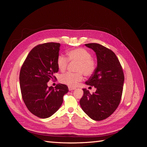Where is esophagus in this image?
Returning <instances> with one entry per match:
<instances>
[{"mask_svg":"<svg viewBox=\"0 0 147 147\" xmlns=\"http://www.w3.org/2000/svg\"><path fill=\"white\" fill-rule=\"evenodd\" d=\"M75 89V88H72V87H69V91H73Z\"/></svg>","mask_w":147,"mask_h":147,"instance_id":"1","label":"esophagus"}]
</instances>
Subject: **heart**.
<instances>
[{"label":"heart","mask_w":147,"mask_h":147,"mask_svg":"<svg viewBox=\"0 0 147 147\" xmlns=\"http://www.w3.org/2000/svg\"><path fill=\"white\" fill-rule=\"evenodd\" d=\"M67 57L59 55L57 59V67L61 72H64L67 67L69 61L77 63L75 70L77 73H67L60 77V82L69 87H75L83 80V74L85 76H91L95 72L96 62L92 58L90 52L82 48L71 50L67 53Z\"/></svg>","instance_id":"1"}]
</instances>
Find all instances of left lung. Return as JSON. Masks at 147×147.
I'll use <instances>...</instances> for the list:
<instances>
[{
  "instance_id": "left-lung-1",
  "label": "left lung",
  "mask_w": 147,
  "mask_h": 147,
  "mask_svg": "<svg viewBox=\"0 0 147 147\" xmlns=\"http://www.w3.org/2000/svg\"><path fill=\"white\" fill-rule=\"evenodd\" d=\"M85 45L94 50L97 56L95 72L86 82L88 85L94 86L96 91L91 94L86 89H83V96L80 104L91 119L101 121L109 117L120 103L124 73L118 57L112 50L99 43Z\"/></svg>"
}]
</instances>
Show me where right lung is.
Segmentation results:
<instances>
[{"instance_id":"add662e5","label":"right lung","mask_w":147,"mask_h":147,"mask_svg":"<svg viewBox=\"0 0 147 147\" xmlns=\"http://www.w3.org/2000/svg\"><path fill=\"white\" fill-rule=\"evenodd\" d=\"M60 43H45L33 48L22 65L20 83L22 98L28 109L40 118L51 117L59 109L63 96L69 91L65 84L53 88L47 83L56 79L57 59Z\"/></svg>"}]
</instances>
